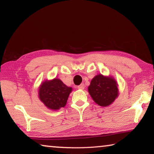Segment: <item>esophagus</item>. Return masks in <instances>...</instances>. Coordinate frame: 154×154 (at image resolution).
<instances>
[{"mask_svg":"<svg viewBox=\"0 0 154 154\" xmlns=\"http://www.w3.org/2000/svg\"><path fill=\"white\" fill-rule=\"evenodd\" d=\"M77 88H78V89H79V90H83L85 88V85L83 84V83H82L81 85H78Z\"/></svg>","mask_w":154,"mask_h":154,"instance_id":"esophagus-1","label":"esophagus"}]
</instances>
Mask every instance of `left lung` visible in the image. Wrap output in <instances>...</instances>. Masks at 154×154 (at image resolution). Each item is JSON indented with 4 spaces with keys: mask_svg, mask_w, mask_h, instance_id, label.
<instances>
[{
    "mask_svg": "<svg viewBox=\"0 0 154 154\" xmlns=\"http://www.w3.org/2000/svg\"><path fill=\"white\" fill-rule=\"evenodd\" d=\"M88 92L93 100L99 106H107L118 96V83L112 77L99 74L91 81Z\"/></svg>",
    "mask_w": 154,
    "mask_h": 154,
    "instance_id": "1",
    "label": "left lung"
}]
</instances>
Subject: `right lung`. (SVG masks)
Returning <instances> with one entry per match:
<instances>
[{
    "label": "right lung",
    "mask_w": 154,
    "mask_h": 154,
    "mask_svg": "<svg viewBox=\"0 0 154 154\" xmlns=\"http://www.w3.org/2000/svg\"><path fill=\"white\" fill-rule=\"evenodd\" d=\"M72 90L59 79L45 80L38 89V97L48 109L56 111L66 105Z\"/></svg>",
    "instance_id": "1"
}]
</instances>
